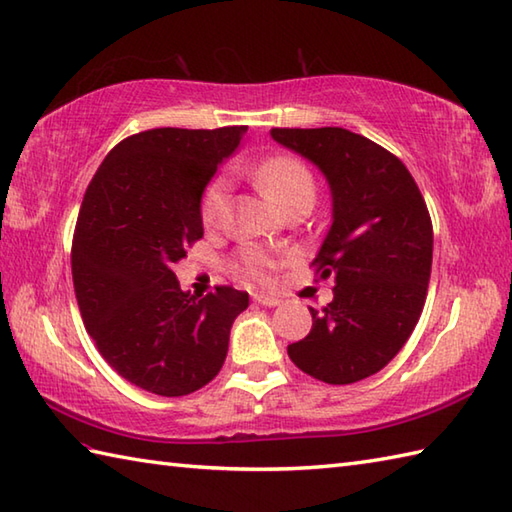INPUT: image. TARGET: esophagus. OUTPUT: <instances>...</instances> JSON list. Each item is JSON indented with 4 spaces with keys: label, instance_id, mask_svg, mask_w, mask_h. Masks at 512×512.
<instances>
[{
    "label": "esophagus",
    "instance_id": "34e87169",
    "mask_svg": "<svg viewBox=\"0 0 512 512\" xmlns=\"http://www.w3.org/2000/svg\"><path fill=\"white\" fill-rule=\"evenodd\" d=\"M253 299L259 306H268V308L279 306V297H273V295H253Z\"/></svg>",
    "mask_w": 512,
    "mask_h": 512
}]
</instances>
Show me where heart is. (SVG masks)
Masks as SVG:
<instances>
[{
	"label": "heart",
	"instance_id": "1",
	"mask_svg": "<svg viewBox=\"0 0 512 512\" xmlns=\"http://www.w3.org/2000/svg\"><path fill=\"white\" fill-rule=\"evenodd\" d=\"M250 173H253L255 182L264 188V193L284 213H290V210L299 206L310 208L315 202L317 182L313 170L295 155H273L264 159L262 164H257ZM228 190L230 184L224 175L213 177L204 188L202 204H199V217H202V224L208 230L224 226L228 217ZM233 268L239 275L250 279V282L268 284L273 282L275 259L268 257L264 250L246 246L235 255Z\"/></svg>",
	"mask_w": 512,
	"mask_h": 512
}]
</instances>
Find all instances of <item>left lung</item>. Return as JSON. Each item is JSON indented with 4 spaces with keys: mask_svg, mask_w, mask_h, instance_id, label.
<instances>
[{
    "mask_svg": "<svg viewBox=\"0 0 512 512\" xmlns=\"http://www.w3.org/2000/svg\"><path fill=\"white\" fill-rule=\"evenodd\" d=\"M273 139L322 168L333 226L313 262L335 277L333 302L288 346L306 375L353 384L382 370L413 333L433 266V222L402 159L346 128H273Z\"/></svg>",
    "mask_w": 512,
    "mask_h": 512,
    "instance_id": "8db88e82",
    "label": "left lung"
}]
</instances>
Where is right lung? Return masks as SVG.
Listing matches in <instances>:
<instances>
[{
	"mask_svg": "<svg viewBox=\"0 0 512 512\" xmlns=\"http://www.w3.org/2000/svg\"><path fill=\"white\" fill-rule=\"evenodd\" d=\"M153 128L122 139L79 208L70 268L79 313L108 366L148 393L190 395L224 366L230 326L248 293H184L173 264L204 237L206 184L246 135Z\"/></svg>",
	"mask_w": 512,
	"mask_h": 512,
	"instance_id": "right-lung-1",
	"label": "right lung"
}]
</instances>
